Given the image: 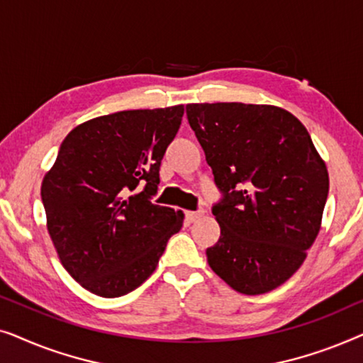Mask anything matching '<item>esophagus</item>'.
<instances>
[{
    "label": "esophagus",
    "mask_w": 363,
    "mask_h": 363,
    "mask_svg": "<svg viewBox=\"0 0 363 363\" xmlns=\"http://www.w3.org/2000/svg\"><path fill=\"white\" fill-rule=\"evenodd\" d=\"M203 215H205V211H186L185 213V218H186V221L188 223H193V221H196L198 218H201Z\"/></svg>",
    "instance_id": "1"
}]
</instances>
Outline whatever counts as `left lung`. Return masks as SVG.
Masks as SVG:
<instances>
[{
    "label": "left lung",
    "instance_id": "1",
    "mask_svg": "<svg viewBox=\"0 0 363 363\" xmlns=\"http://www.w3.org/2000/svg\"><path fill=\"white\" fill-rule=\"evenodd\" d=\"M186 116L223 193L213 206L221 236L206 250L208 264L241 294L276 289L319 235L325 162L299 118L281 107L188 104Z\"/></svg>",
    "mask_w": 363,
    "mask_h": 363
}]
</instances>
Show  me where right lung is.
Returning <instances> with one entry per match:
<instances>
[{
	"label": "right lung",
	"instance_id": "obj_1",
	"mask_svg": "<svg viewBox=\"0 0 363 363\" xmlns=\"http://www.w3.org/2000/svg\"><path fill=\"white\" fill-rule=\"evenodd\" d=\"M185 108L122 111L72 128L43 178L48 231L64 269L121 297L152 276L183 211L153 205L162 158Z\"/></svg>",
	"mask_w": 363,
	"mask_h": 363
}]
</instances>
